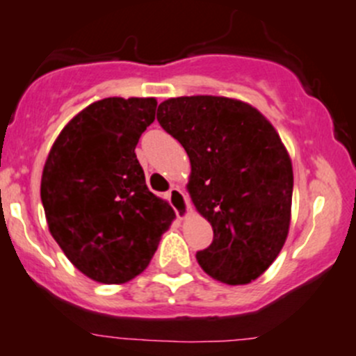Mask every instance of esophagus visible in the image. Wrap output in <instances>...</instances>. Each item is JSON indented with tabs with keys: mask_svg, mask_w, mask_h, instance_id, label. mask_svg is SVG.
Masks as SVG:
<instances>
[{
	"mask_svg": "<svg viewBox=\"0 0 356 356\" xmlns=\"http://www.w3.org/2000/svg\"><path fill=\"white\" fill-rule=\"evenodd\" d=\"M167 196H168V201H170L172 208L175 209V215H177L179 218H184V216L189 213V208H191L189 200L186 197V194L179 188H170Z\"/></svg>",
	"mask_w": 356,
	"mask_h": 356,
	"instance_id": "34e87169",
	"label": "esophagus"
}]
</instances>
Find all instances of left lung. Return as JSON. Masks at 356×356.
<instances>
[{"instance_id":"8db88e82","label":"left lung","mask_w":356,"mask_h":356,"mask_svg":"<svg viewBox=\"0 0 356 356\" xmlns=\"http://www.w3.org/2000/svg\"><path fill=\"white\" fill-rule=\"evenodd\" d=\"M156 121L189 155L191 197L213 227L197 263L227 285L250 283L278 257L290 227L293 170L278 133L227 97L168 99Z\"/></svg>"}]
</instances>
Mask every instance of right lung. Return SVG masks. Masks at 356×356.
<instances>
[{
	"label": "right lung",
	"mask_w": 356,
	"mask_h": 356,
	"mask_svg": "<svg viewBox=\"0 0 356 356\" xmlns=\"http://www.w3.org/2000/svg\"><path fill=\"white\" fill-rule=\"evenodd\" d=\"M155 111V99L93 102L66 124L44 165L40 200L51 235L95 282L140 275L175 216L148 189L134 153Z\"/></svg>",
	"instance_id": "obj_1"
}]
</instances>
